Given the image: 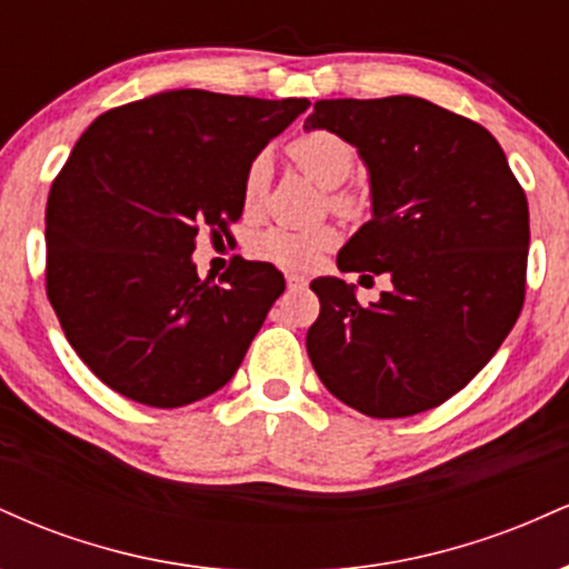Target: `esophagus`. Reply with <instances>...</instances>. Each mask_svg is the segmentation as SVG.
I'll return each mask as SVG.
<instances>
[{
  "label": "esophagus",
  "mask_w": 569,
  "mask_h": 569,
  "mask_svg": "<svg viewBox=\"0 0 569 569\" xmlns=\"http://www.w3.org/2000/svg\"><path fill=\"white\" fill-rule=\"evenodd\" d=\"M286 283L293 286V289H302V286H307V278L305 276H286Z\"/></svg>",
  "instance_id": "esophagus-1"
}]
</instances>
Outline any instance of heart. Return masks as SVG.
<instances>
[{"label": "heart", "instance_id": "b5f03b06", "mask_svg": "<svg viewBox=\"0 0 569 569\" xmlns=\"http://www.w3.org/2000/svg\"><path fill=\"white\" fill-rule=\"evenodd\" d=\"M286 154H289L293 166L307 179L316 181L321 189H331L329 202L335 211L352 217L361 208V200H358L356 192L337 189L350 179L352 168H356V149H352V143L345 136L326 128L305 130V133H299L297 139L289 141ZM267 184H270V160H267V154H257V158L248 162L243 176L246 211H257L262 206ZM335 246L337 230H331V227H316V230L270 227V230L259 232L251 240V253L257 259H264V262L297 270V267H312Z\"/></svg>", "mask_w": 569, "mask_h": 569}]
</instances>
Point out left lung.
<instances>
[{
  "label": "left lung",
  "instance_id": "left-lung-1",
  "mask_svg": "<svg viewBox=\"0 0 569 569\" xmlns=\"http://www.w3.org/2000/svg\"><path fill=\"white\" fill-rule=\"evenodd\" d=\"M305 128L345 136L369 168L371 219L337 267L393 283L363 307L352 283L312 280V369L361 415L439 407L487 367L525 305V189L487 128L426 98H329Z\"/></svg>",
  "mask_w": 569,
  "mask_h": 569
}]
</instances>
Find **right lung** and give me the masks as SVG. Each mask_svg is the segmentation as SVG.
Returning <instances> with one entry per match:
<instances>
[{
    "mask_svg": "<svg viewBox=\"0 0 569 569\" xmlns=\"http://www.w3.org/2000/svg\"><path fill=\"white\" fill-rule=\"evenodd\" d=\"M307 98L166 90L103 112L50 187L48 299L77 356L130 401L176 409L232 380L283 272L232 259L213 283L200 230L230 234L248 162Z\"/></svg>",
    "mask_w": 569,
    "mask_h": 569,
    "instance_id": "add662e5",
    "label": "right lung"
}]
</instances>
